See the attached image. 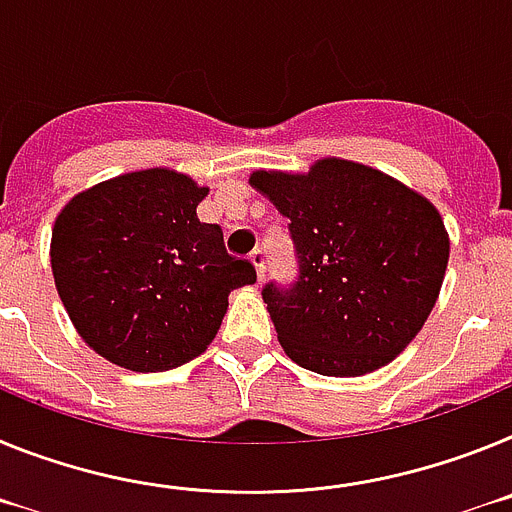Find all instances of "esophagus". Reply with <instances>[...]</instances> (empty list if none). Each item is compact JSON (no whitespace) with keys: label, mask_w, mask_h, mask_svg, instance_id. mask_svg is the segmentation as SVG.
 <instances>
[{"label":"esophagus","mask_w":512,"mask_h":512,"mask_svg":"<svg viewBox=\"0 0 512 512\" xmlns=\"http://www.w3.org/2000/svg\"><path fill=\"white\" fill-rule=\"evenodd\" d=\"M250 260H252V265H255L257 278H260V281H262V275H265V252L255 250V252H252V255H250Z\"/></svg>","instance_id":"obj_1"}]
</instances>
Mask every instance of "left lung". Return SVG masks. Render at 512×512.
<instances>
[{"mask_svg":"<svg viewBox=\"0 0 512 512\" xmlns=\"http://www.w3.org/2000/svg\"><path fill=\"white\" fill-rule=\"evenodd\" d=\"M250 185L291 221L299 255L293 288H262L288 358L322 376H363L394 361L441 293L451 242L438 208L340 157L309 172L255 170Z\"/></svg>","mask_w":512,"mask_h":512,"instance_id":"8db88e82","label":"left lung"}]
</instances>
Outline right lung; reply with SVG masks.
<instances>
[{"mask_svg":"<svg viewBox=\"0 0 512 512\" xmlns=\"http://www.w3.org/2000/svg\"><path fill=\"white\" fill-rule=\"evenodd\" d=\"M208 195L170 167L126 172L82 190L51 231L53 283L87 348L136 373L170 371L211 345L234 288L257 281L231 257Z\"/></svg>","mask_w":512,"mask_h":512,"instance_id":"obj_1","label":"right lung"}]
</instances>
